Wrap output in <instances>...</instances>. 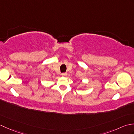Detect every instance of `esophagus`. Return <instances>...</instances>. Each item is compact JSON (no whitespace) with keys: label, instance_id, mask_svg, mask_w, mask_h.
Wrapping results in <instances>:
<instances>
[{"label":"esophagus","instance_id":"obj_1","mask_svg":"<svg viewBox=\"0 0 134 134\" xmlns=\"http://www.w3.org/2000/svg\"><path fill=\"white\" fill-rule=\"evenodd\" d=\"M67 74L66 72H65V73H63V74H62V75L63 76H67Z\"/></svg>","mask_w":134,"mask_h":134}]
</instances>
